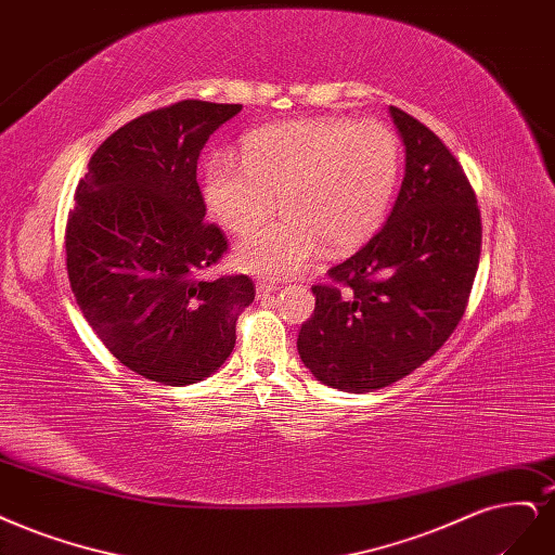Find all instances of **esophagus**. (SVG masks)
<instances>
[{
    "mask_svg": "<svg viewBox=\"0 0 555 555\" xmlns=\"http://www.w3.org/2000/svg\"><path fill=\"white\" fill-rule=\"evenodd\" d=\"M278 292V284L275 282H266V280H257V298H263Z\"/></svg>",
    "mask_w": 555,
    "mask_h": 555,
    "instance_id": "1",
    "label": "esophagus"
}]
</instances>
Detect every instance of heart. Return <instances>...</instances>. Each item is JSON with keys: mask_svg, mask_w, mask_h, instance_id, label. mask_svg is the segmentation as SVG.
I'll use <instances>...</instances> for the list:
<instances>
[{"mask_svg": "<svg viewBox=\"0 0 555 555\" xmlns=\"http://www.w3.org/2000/svg\"><path fill=\"white\" fill-rule=\"evenodd\" d=\"M397 132L380 121L339 117L298 119L259 128L243 142V158L218 154L206 167V202L236 234L238 263L263 278H286L308 263L321 243L349 250L386 220L399 181Z\"/></svg>", "mask_w": 555, "mask_h": 555, "instance_id": "heart-1", "label": "heart"}]
</instances>
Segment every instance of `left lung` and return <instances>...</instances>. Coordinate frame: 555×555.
<instances>
[{
	"label": "left lung",
	"mask_w": 555,
	"mask_h": 555,
	"mask_svg": "<svg viewBox=\"0 0 555 555\" xmlns=\"http://www.w3.org/2000/svg\"><path fill=\"white\" fill-rule=\"evenodd\" d=\"M406 175L388 222L314 284L300 360L321 384L372 392L427 362L462 321L480 263L475 190L450 149L390 105Z\"/></svg>",
	"instance_id": "8db88e82"
}]
</instances>
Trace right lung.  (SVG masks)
Segmentation results:
<instances>
[{
	"instance_id": "right-lung-1",
	"label": "right lung",
	"mask_w": 555,
	"mask_h": 555,
	"mask_svg": "<svg viewBox=\"0 0 555 555\" xmlns=\"http://www.w3.org/2000/svg\"><path fill=\"white\" fill-rule=\"evenodd\" d=\"M243 105L181 101L128 121L93 151L66 220L70 289L107 351L135 374L190 386L236 344L247 275L204 280L227 255L206 222L197 160Z\"/></svg>"
}]
</instances>
